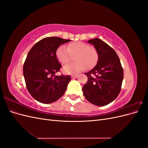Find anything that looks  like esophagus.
<instances>
[{
  "label": "esophagus",
  "instance_id": "obj_1",
  "mask_svg": "<svg viewBox=\"0 0 148 148\" xmlns=\"http://www.w3.org/2000/svg\"><path fill=\"white\" fill-rule=\"evenodd\" d=\"M78 75L77 74H75V75H71V78H77L78 77Z\"/></svg>",
  "mask_w": 148,
  "mask_h": 148
}]
</instances>
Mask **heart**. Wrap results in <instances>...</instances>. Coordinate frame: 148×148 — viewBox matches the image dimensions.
Returning a JSON list of instances; mask_svg holds the SVG:
<instances>
[{
  "label": "heart",
  "mask_w": 148,
  "mask_h": 148,
  "mask_svg": "<svg viewBox=\"0 0 148 148\" xmlns=\"http://www.w3.org/2000/svg\"><path fill=\"white\" fill-rule=\"evenodd\" d=\"M56 57L61 64H66L74 59L76 60L64 66L62 71L66 74H75L86 68L91 69L97 64L99 55L96 49L88 44L77 41L70 43L66 49L60 46L56 51Z\"/></svg>",
  "instance_id": "b5f03b06"
}]
</instances>
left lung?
Segmentation results:
<instances>
[{"label":"left lung","instance_id":"1","mask_svg":"<svg viewBox=\"0 0 148 148\" xmlns=\"http://www.w3.org/2000/svg\"><path fill=\"white\" fill-rule=\"evenodd\" d=\"M88 42L98 52L97 63L86 74L88 82L83 86V95L91 104L104 106L114 101L121 90L123 70L119 57L114 49L99 38Z\"/></svg>","mask_w":148,"mask_h":148}]
</instances>
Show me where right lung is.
<instances>
[{"label":"right lung","mask_w":148,"mask_h":148,"mask_svg":"<svg viewBox=\"0 0 148 148\" xmlns=\"http://www.w3.org/2000/svg\"><path fill=\"white\" fill-rule=\"evenodd\" d=\"M70 41L59 37L45 38L28 52L23 76L28 92L38 102L50 104L64 95L71 78L69 75H55L62 66L56 53L60 45Z\"/></svg>","instance_id":"right-lung-1"}]
</instances>
